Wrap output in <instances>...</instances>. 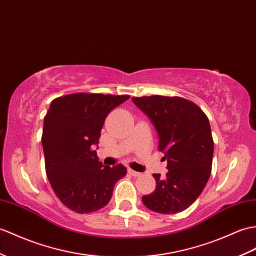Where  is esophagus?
Here are the masks:
<instances>
[{"label": "esophagus", "instance_id": "esophagus-1", "mask_svg": "<svg viewBox=\"0 0 256 256\" xmlns=\"http://www.w3.org/2000/svg\"><path fill=\"white\" fill-rule=\"evenodd\" d=\"M128 174H130V176H140L142 174L140 172H138V171H134V170H132V169H128Z\"/></svg>", "mask_w": 256, "mask_h": 256}]
</instances>
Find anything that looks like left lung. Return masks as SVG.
I'll use <instances>...</instances> for the list:
<instances>
[{
  "mask_svg": "<svg viewBox=\"0 0 256 256\" xmlns=\"http://www.w3.org/2000/svg\"><path fill=\"white\" fill-rule=\"evenodd\" d=\"M133 102L150 116L158 135V150L164 154L168 172L154 174L156 188L142 198L152 212L176 214L200 195L212 172L214 140L208 118L193 101L182 97H133Z\"/></svg>",
  "mask_w": 256,
  "mask_h": 256,
  "instance_id": "8db88e82",
  "label": "left lung"
}]
</instances>
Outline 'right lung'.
Listing matches in <instances>:
<instances>
[{
	"label": "right lung",
	"mask_w": 256,
	"mask_h": 256,
	"mask_svg": "<svg viewBox=\"0 0 256 256\" xmlns=\"http://www.w3.org/2000/svg\"><path fill=\"white\" fill-rule=\"evenodd\" d=\"M128 94L76 92L52 100L41 136L46 174L53 192L68 210L78 214L102 208L126 168L99 162L94 146L106 116Z\"/></svg>",
	"instance_id": "right-lung-1"
}]
</instances>
